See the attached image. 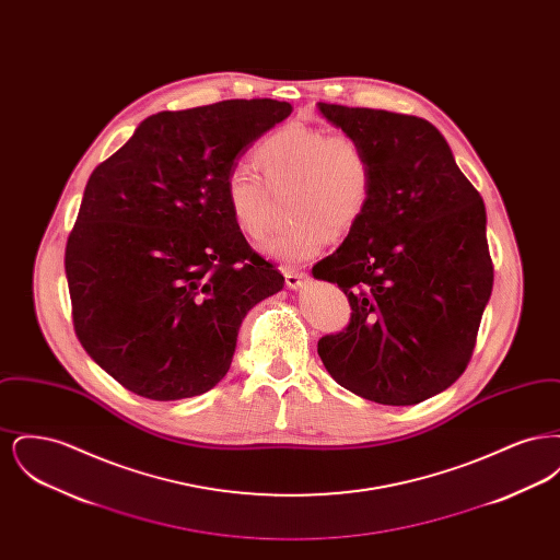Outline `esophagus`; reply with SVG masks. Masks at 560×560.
Wrapping results in <instances>:
<instances>
[{"instance_id": "34e87169", "label": "esophagus", "mask_w": 560, "mask_h": 560, "mask_svg": "<svg viewBox=\"0 0 560 560\" xmlns=\"http://www.w3.org/2000/svg\"><path fill=\"white\" fill-rule=\"evenodd\" d=\"M283 275H285V283H288V288H292V290L302 288V285L306 283V279H308V275H306L304 270H298V268L293 267L283 268Z\"/></svg>"}]
</instances>
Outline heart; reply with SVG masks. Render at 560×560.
<instances>
[{
	"mask_svg": "<svg viewBox=\"0 0 560 560\" xmlns=\"http://www.w3.org/2000/svg\"><path fill=\"white\" fill-rule=\"evenodd\" d=\"M256 163L270 187L293 185L288 208L295 218L260 245L268 258L283 265L315 258L331 240V231L347 233L370 206L372 160L348 133L290 124L256 149ZM266 184L249 165H235L224 183L229 213L249 240H262L270 226L272 197Z\"/></svg>",
	"mask_w": 560,
	"mask_h": 560,
	"instance_id": "1",
	"label": "heart"
}]
</instances>
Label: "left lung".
<instances>
[{"instance_id": "1", "label": "left lung", "mask_w": 560, "mask_h": 560, "mask_svg": "<svg viewBox=\"0 0 560 560\" xmlns=\"http://www.w3.org/2000/svg\"><path fill=\"white\" fill-rule=\"evenodd\" d=\"M370 153L373 192L345 243L313 267L338 283L350 320L319 340L329 375L380 405L450 388L477 345L493 288L485 203L427 119L319 103Z\"/></svg>"}]
</instances>
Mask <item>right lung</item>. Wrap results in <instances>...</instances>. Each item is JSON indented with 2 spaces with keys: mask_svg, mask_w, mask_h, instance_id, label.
I'll return each mask as SVG.
<instances>
[{
  "mask_svg": "<svg viewBox=\"0 0 560 560\" xmlns=\"http://www.w3.org/2000/svg\"><path fill=\"white\" fill-rule=\"evenodd\" d=\"M292 110L270 98L163 110L92 172L65 270L81 347L124 388L153 400L208 393L247 311L283 288L235 226L224 183Z\"/></svg>",
  "mask_w": 560,
  "mask_h": 560,
  "instance_id": "1",
  "label": "right lung"
}]
</instances>
